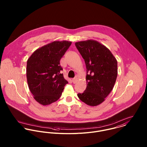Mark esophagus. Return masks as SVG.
Segmentation results:
<instances>
[{"mask_svg":"<svg viewBox=\"0 0 147 147\" xmlns=\"http://www.w3.org/2000/svg\"><path fill=\"white\" fill-rule=\"evenodd\" d=\"M72 82L74 83H75L76 82H77V79L76 78H74L72 79Z\"/></svg>","mask_w":147,"mask_h":147,"instance_id":"34e87169","label":"esophagus"}]
</instances>
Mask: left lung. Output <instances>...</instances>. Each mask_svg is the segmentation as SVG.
Listing matches in <instances>:
<instances>
[{"instance_id":"8db88e82","label":"left lung","mask_w":147,"mask_h":147,"mask_svg":"<svg viewBox=\"0 0 147 147\" xmlns=\"http://www.w3.org/2000/svg\"><path fill=\"white\" fill-rule=\"evenodd\" d=\"M75 46L86 68V88L78 96L86 105H100L105 101L115 83L117 61L109 49L95 40L76 42Z\"/></svg>"}]
</instances>
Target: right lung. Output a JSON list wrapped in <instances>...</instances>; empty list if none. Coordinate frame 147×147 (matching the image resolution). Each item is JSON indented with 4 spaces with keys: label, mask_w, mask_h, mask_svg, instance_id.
Returning <instances> with one entry per match:
<instances>
[{
    "label": "right lung",
    "mask_w": 147,
    "mask_h": 147,
    "mask_svg": "<svg viewBox=\"0 0 147 147\" xmlns=\"http://www.w3.org/2000/svg\"><path fill=\"white\" fill-rule=\"evenodd\" d=\"M67 41H54L37 49L28 59L26 78L35 100L43 105L57 101L61 96L65 80L60 61L71 46Z\"/></svg>",
    "instance_id": "add662e5"
}]
</instances>
